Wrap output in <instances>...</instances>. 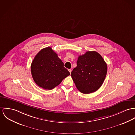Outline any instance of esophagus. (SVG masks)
Masks as SVG:
<instances>
[{"instance_id": "esophagus-1", "label": "esophagus", "mask_w": 135, "mask_h": 135, "mask_svg": "<svg viewBox=\"0 0 135 135\" xmlns=\"http://www.w3.org/2000/svg\"><path fill=\"white\" fill-rule=\"evenodd\" d=\"M68 71H69V73H71V71H72V70H71V69H68Z\"/></svg>"}]
</instances>
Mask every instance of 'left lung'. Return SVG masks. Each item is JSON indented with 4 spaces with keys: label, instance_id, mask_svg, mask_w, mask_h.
<instances>
[{
    "label": "left lung",
    "instance_id": "obj_1",
    "mask_svg": "<svg viewBox=\"0 0 135 135\" xmlns=\"http://www.w3.org/2000/svg\"><path fill=\"white\" fill-rule=\"evenodd\" d=\"M107 71V64L99 53L87 51L79 56L76 67L71 75L78 89L82 93L88 94L101 87Z\"/></svg>",
    "mask_w": 135,
    "mask_h": 135
}]
</instances>
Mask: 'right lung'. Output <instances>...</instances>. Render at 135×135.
<instances>
[{
	"label": "right lung",
	"mask_w": 135,
	"mask_h": 135,
	"mask_svg": "<svg viewBox=\"0 0 135 135\" xmlns=\"http://www.w3.org/2000/svg\"><path fill=\"white\" fill-rule=\"evenodd\" d=\"M31 71L35 83L48 90L55 88L70 75L57 54L49 47L36 55L31 64Z\"/></svg>",
	"instance_id": "1"
}]
</instances>
